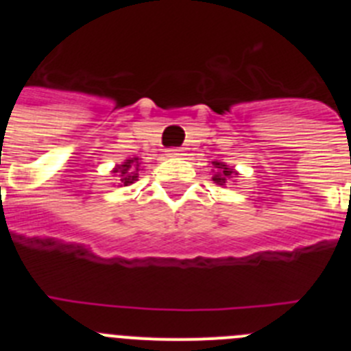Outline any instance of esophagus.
<instances>
[{"mask_svg":"<svg viewBox=\"0 0 351 351\" xmlns=\"http://www.w3.org/2000/svg\"><path fill=\"white\" fill-rule=\"evenodd\" d=\"M167 156H181V149L179 147L167 149Z\"/></svg>","mask_w":351,"mask_h":351,"instance_id":"1","label":"esophagus"}]
</instances>
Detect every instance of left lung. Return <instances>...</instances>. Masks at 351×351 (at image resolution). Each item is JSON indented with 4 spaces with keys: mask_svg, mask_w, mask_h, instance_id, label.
<instances>
[{
    "mask_svg": "<svg viewBox=\"0 0 351 351\" xmlns=\"http://www.w3.org/2000/svg\"><path fill=\"white\" fill-rule=\"evenodd\" d=\"M213 165L216 167V170H214V176H213V181L218 182V184H225L228 179H232L237 176V172H235L234 169L226 167L225 163H221V161H213Z\"/></svg>",
    "mask_w": 351,
    "mask_h": 351,
    "instance_id": "1",
    "label": "left lung"
}]
</instances>
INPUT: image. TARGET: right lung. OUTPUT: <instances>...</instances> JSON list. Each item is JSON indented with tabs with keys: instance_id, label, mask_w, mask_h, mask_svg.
<instances>
[{
	"instance_id": "obj_1",
	"label": "right lung",
	"mask_w": 351,
	"mask_h": 351,
	"mask_svg": "<svg viewBox=\"0 0 351 351\" xmlns=\"http://www.w3.org/2000/svg\"><path fill=\"white\" fill-rule=\"evenodd\" d=\"M116 176L119 178L121 184H132L133 181H137L138 178V158H132V160H126L123 165L116 167Z\"/></svg>"
}]
</instances>
